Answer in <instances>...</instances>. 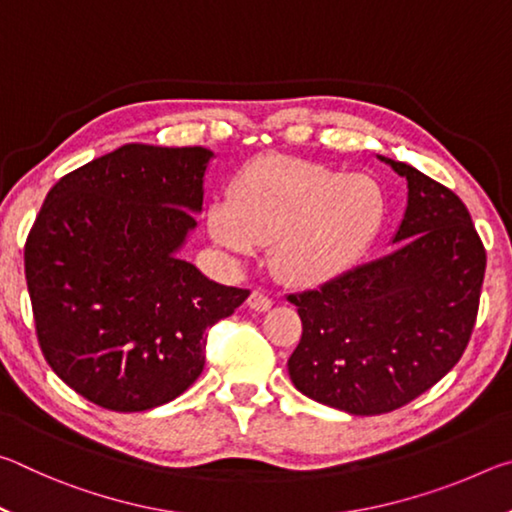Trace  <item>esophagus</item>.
Returning a JSON list of instances; mask_svg holds the SVG:
<instances>
[{"label":"esophagus","mask_w":512,"mask_h":512,"mask_svg":"<svg viewBox=\"0 0 512 512\" xmlns=\"http://www.w3.org/2000/svg\"><path fill=\"white\" fill-rule=\"evenodd\" d=\"M271 305H273V300L268 298L264 291H259V289L250 291V296H248V307H250V309H255V311H268V309H271Z\"/></svg>","instance_id":"1"}]
</instances>
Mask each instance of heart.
<instances>
[{"mask_svg": "<svg viewBox=\"0 0 512 512\" xmlns=\"http://www.w3.org/2000/svg\"><path fill=\"white\" fill-rule=\"evenodd\" d=\"M386 221V194L366 173L275 158L244 171L210 207V232L232 255L271 241L268 264L284 282L318 287L352 271Z\"/></svg>", "mask_w": 512, "mask_h": 512, "instance_id": "obj_1", "label": "heart"}]
</instances>
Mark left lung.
<instances>
[{"label":"left lung","instance_id":"8db88e82","mask_svg":"<svg viewBox=\"0 0 512 512\" xmlns=\"http://www.w3.org/2000/svg\"><path fill=\"white\" fill-rule=\"evenodd\" d=\"M406 178L391 253L289 296L302 336L289 377L302 395L352 415L400 409L443 379L470 341L485 250L452 189L379 155Z\"/></svg>","mask_w":512,"mask_h":512}]
</instances>
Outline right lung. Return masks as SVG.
<instances>
[{"label":"right lung","mask_w":512,"mask_h":512,"mask_svg":"<svg viewBox=\"0 0 512 512\" xmlns=\"http://www.w3.org/2000/svg\"><path fill=\"white\" fill-rule=\"evenodd\" d=\"M203 146L124 144L51 187L24 248L42 354L69 388L119 413L183 395L207 327L246 289L180 259L203 210Z\"/></svg>","instance_id":"obj_1"}]
</instances>
